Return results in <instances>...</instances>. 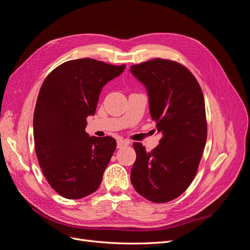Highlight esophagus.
<instances>
[{
	"instance_id": "esophagus-1",
	"label": "esophagus",
	"mask_w": 250,
	"mask_h": 250,
	"mask_svg": "<svg viewBox=\"0 0 250 250\" xmlns=\"http://www.w3.org/2000/svg\"><path fill=\"white\" fill-rule=\"evenodd\" d=\"M129 141H127V140H120V141H118V143H117V147L120 149V148H123V147H125V146H128L129 145Z\"/></svg>"
}]
</instances>
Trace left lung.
<instances>
[{
    "mask_svg": "<svg viewBox=\"0 0 250 250\" xmlns=\"http://www.w3.org/2000/svg\"><path fill=\"white\" fill-rule=\"evenodd\" d=\"M130 72L145 85L150 116L162 133L160 145L150 152L133 143L131 184L149 201L168 202L183 194L197 173L208 135L204 97L194 75L176 62L155 58L131 65Z\"/></svg>",
    "mask_w": 250,
    "mask_h": 250,
    "instance_id": "obj_1",
    "label": "left lung"
}]
</instances>
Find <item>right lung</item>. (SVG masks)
Instances as JSON below:
<instances>
[{"mask_svg":"<svg viewBox=\"0 0 250 250\" xmlns=\"http://www.w3.org/2000/svg\"><path fill=\"white\" fill-rule=\"evenodd\" d=\"M124 70L125 64L75 59L42 83L33 116L35 152L49 185L64 198L81 199L101 184L117 143L89 137L86 118L95 115L102 87Z\"/></svg>","mask_w":250,"mask_h":250,"instance_id":"1","label":"right lung"}]
</instances>
